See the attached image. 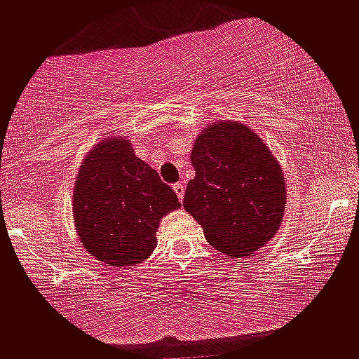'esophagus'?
I'll list each match as a JSON object with an SVG mask.
<instances>
[{"label":"esophagus","instance_id":"obj_1","mask_svg":"<svg viewBox=\"0 0 359 359\" xmlns=\"http://www.w3.org/2000/svg\"><path fill=\"white\" fill-rule=\"evenodd\" d=\"M172 188H175V193L178 194L180 201L183 200V198H184V189H187V184H184V181H180V183H176Z\"/></svg>","mask_w":359,"mask_h":359}]
</instances>
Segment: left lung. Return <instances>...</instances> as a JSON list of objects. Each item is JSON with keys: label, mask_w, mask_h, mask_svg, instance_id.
Instances as JSON below:
<instances>
[{"label": "left lung", "mask_w": 359, "mask_h": 359, "mask_svg": "<svg viewBox=\"0 0 359 359\" xmlns=\"http://www.w3.org/2000/svg\"><path fill=\"white\" fill-rule=\"evenodd\" d=\"M183 206L219 253L250 256L280 228L286 206L278 159L241 123H218L194 141Z\"/></svg>", "instance_id": "obj_1"}]
</instances>
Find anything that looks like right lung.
<instances>
[{"instance_id":"obj_1","label":"right lung","mask_w":359,"mask_h":359,"mask_svg":"<svg viewBox=\"0 0 359 359\" xmlns=\"http://www.w3.org/2000/svg\"><path fill=\"white\" fill-rule=\"evenodd\" d=\"M79 238L109 266H133L156 248L161 216L180 208L158 171L135 156L128 140L103 141L88 154L73 194Z\"/></svg>"}]
</instances>
